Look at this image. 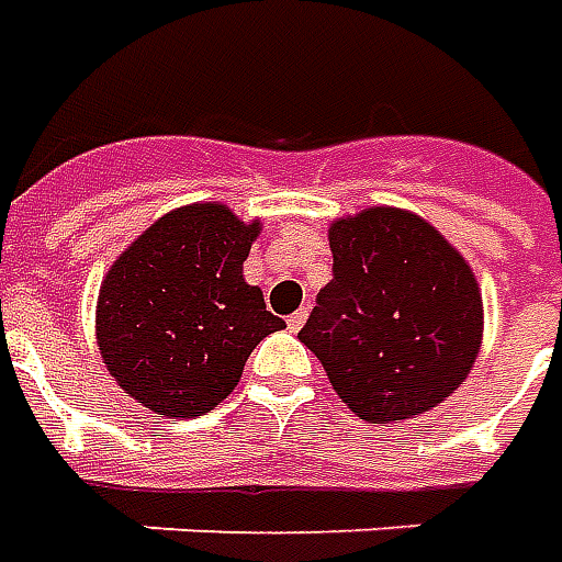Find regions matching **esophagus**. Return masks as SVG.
Segmentation results:
<instances>
[{
	"mask_svg": "<svg viewBox=\"0 0 562 562\" xmlns=\"http://www.w3.org/2000/svg\"><path fill=\"white\" fill-rule=\"evenodd\" d=\"M305 321H308V308H300V312H293L288 317V329L290 333H300L302 326H305Z\"/></svg>",
	"mask_w": 562,
	"mask_h": 562,
	"instance_id": "34e87169",
	"label": "esophagus"
}]
</instances>
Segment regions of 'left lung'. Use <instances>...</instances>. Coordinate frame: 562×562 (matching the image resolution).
<instances>
[{"mask_svg": "<svg viewBox=\"0 0 562 562\" xmlns=\"http://www.w3.org/2000/svg\"><path fill=\"white\" fill-rule=\"evenodd\" d=\"M333 281L300 341L369 424L424 415L463 384L484 333L475 274L424 217L366 209L329 226Z\"/></svg>", "mask_w": 562, "mask_h": 562, "instance_id": "obj_1", "label": "left lung"}]
</instances>
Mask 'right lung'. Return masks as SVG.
<instances>
[{"label": "right lung", "mask_w": 562, "mask_h": 562, "mask_svg": "<svg viewBox=\"0 0 562 562\" xmlns=\"http://www.w3.org/2000/svg\"><path fill=\"white\" fill-rule=\"evenodd\" d=\"M260 221L196 202L150 224L99 288L97 338L111 378L154 415L199 417L236 390L250 351L284 329L245 281Z\"/></svg>", "instance_id": "add662e5"}]
</instances>
